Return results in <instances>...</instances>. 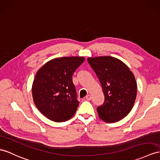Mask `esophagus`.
Masks as SVG:
<instances>
[{"label":"esophagus","instance_id":"obj_1","mask_svg":"<svg viewBox=\"0 0 160 160\" xmlns=\"http://www.w3.org/2000/svg\"><path fill=\"white\" fill-rule=\"evenodd\" d=\"M86 99L88 100H92V96L90 95H88L86 96Z\"/></svg>","mask_w":160,"mask_h":160}]
</instances>
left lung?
Wrapping results in <instances>:
<instances>
[{"label": "left lung", "mask_w": 160, "mask_h": 160, "mask_svg": "<svg viewBox=\"0 0 160 160\" xmlns=\"http://www.w3.org/2000/svg\"><path fill=\"white\" fill-rule=\"evenodd\" d=\"M98 76L104 95V102L97 108L98 117L107 123L122 119L131 111L137 93V83L128 66L111 56L88 58Z\"/></svg>", "instance_id": "1"}]
</instances>
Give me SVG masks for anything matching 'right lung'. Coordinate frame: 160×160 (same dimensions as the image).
Segmentation results:
<instances>
[{
    "mask_svg": "<svg viewBox=\"0 0 160 160\" xmlns=\"http://www.w3.org/2000/svg\"><path fill=\"white\" fill-rule=\"evenodd\" d=\"M84 57L56 58L38 69L32 86L34 102L47 118L63 122L75 115L79 102L72 77Z\"/></svg>",
    "mask_w": 160,
    "mask_h": 160,
    "instance_id": "add662e5",
    "label": "right lung"
}]
</instances>
